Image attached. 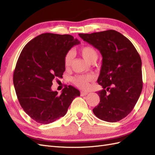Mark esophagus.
Wrapping results in <instances>:
<instances>
[{
    "mask_svg": "<svg viewBox=\"0 0 155 155\" xmlns=\"http://www.w3.org/2000/svg\"><path fill=\"white\" fill-rule=\"evenodd\" d=\"M88 94V92L81 91V93H80V94H81V96H86V95H87Z\"/></svg>",
    "mask_w": 155,
    "mask_h": 155,
    "instance_id": "obj_1",
    "label": "esophagus"
}]
</instances>
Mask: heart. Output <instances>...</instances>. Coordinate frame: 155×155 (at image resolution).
<instances>
[{"label":"heart","instance_id":"b5f03b06","mask_svg":"<svg viewBox=\"0 0 155 155\" xmlns=\"http://www.w3.org/2000/svg\"><path fill=\"white\" fill-rule=\"evenodd\" d=\"M80 52L83 57L88 62L92 63L97 60L98 58L97 51L95 48L89 46H83L80 49ZM74 58V52L73 50H68L64 57V65L66 68L71 66ZM94 76L92 74L78 75L72 79V81L75 85L83 90H86L90 86V82L94 81Z\"/></svg>","mask_w":155,"mask_h":155}]
</instances>
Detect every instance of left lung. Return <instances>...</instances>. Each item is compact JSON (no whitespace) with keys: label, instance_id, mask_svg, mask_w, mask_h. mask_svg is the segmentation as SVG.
<instances>
[{"label":"left lung","instance_id":"left-lung-1","mask_svg":"<svg viewBox=\"0 0 155 155\" xmlns=\"http://www.w3.org/2000/svg\"><path fill=\"white\" fill-rule=\"evenodd\" d=\"M79 37L100 51L103 57L97 83L100 104L93 109L98 118L116 122L133 110L141 94L142 60L132 43L113 30Z\"/></svg>","mask_w":155,"mask_h":155}]
</instances>
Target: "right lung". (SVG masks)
Wrapping results in <instances>:
<instances>
[{"instance_id": "add662e5", "label": "right lung", "mask_w": 155, "mask_h": 155, "mask_svg": "<svg viewBox=\"0 0 155 155\" xmlns=\"http://www.w3.org/2000/svg\"><path fill=\"white\" fill-rule=\"evenodd\" d=\"M79 43L70 35L45 33L22 49L13 72V85L23 110L37 123L48 124L64 116L73 100L80 96L71 85L61 94L51 89L54 79L63 77L64 55Z\"/></svg>"}]
</instances>
